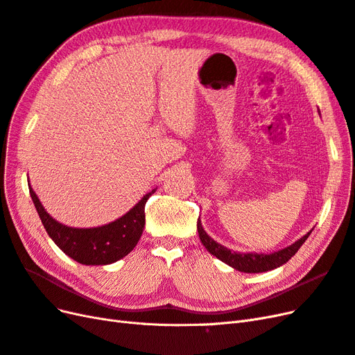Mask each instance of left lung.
Wrapping results in <instances>:
<instances>
[{
  "mask_svg": "<svg viewBox=\"0 0 355 355\" xmlns=\"http://www.w3.org/2000/svg\"><path fill=\"white\" fill-rule=\"evenodd\" d=\"M197 230L200 240L204 244V247L213 254L216 256L218 259L225 262L227 265L235 268L241 272H265V271H271L275 270V268L284 265L288 259H292V256L299 250V247L305 243V240L309 237L311 231L304 235L302 239L293 243L292 245L286 247L283 250L274 252L271 254H262V253H237V252H231L227 247H223L222 244L214 241L211 237H209L207 232L202 230L201 220L198 218L197 220Z\"/></svg>",
  "mask_w": 355,
  "mask_h": 355,
  "instance_id": "obj_1",
  "label": "left lung"
}]
</instances>
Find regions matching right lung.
<instances>
[{"label": "right lung", "instance_id": "add662e5", "mask_svg": "<svg viewBox=\"0 0 355 355\" xmlns=\"http://www.w3.org/2000/svg\"><path fill=\"white\" fill-rule=\"evenodd\" d=\"M153 192L115 222L98 228H71L50 216L29 185L31 198L50 239L63 253L83 265L114 263L135 249L145 227V204Z\"/></svg>", "mask_w": 355, "mask_h": 355}]
</instances>
